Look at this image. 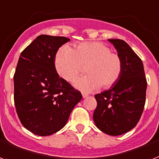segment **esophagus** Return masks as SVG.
<instances>
[{"instance_id":"esophagus-1","label":"esophagus","mask_w":159,"mask_h":159,"mask_svg":"<svg viewBox=\"0 0 159 159\" xmlns=\"http://www.w3.org/2000/svg\"><path fill=\"white\" fill-rule=\"evenodd\" d=\"M82 96H83V98H87L89 95L86 94V93H82Z\"/></svg>"}]
</instances>
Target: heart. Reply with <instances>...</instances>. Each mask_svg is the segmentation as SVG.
Instances as JSON below:
<instances>
[{"label": "heart", "mask_w": 159, "mask_h": 159, "mask_svg": "<svg viewBox=\"0 0 159 159\" xmlns=\"http://www.w3.org/2000/svg\"><path fill=\"white\" fill-rule=\"evenodd\" d=\"M54 66L58 75L68 82L75 80L86 66L88 75L74 83L77 89L85 92L100 87L103 89L113 87L123 70L121 57L102 42H84L75 45L74 49L62 46L56 53Z\"/></svg>", "instance_id": "b5f03b06"}]
</instances>
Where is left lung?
Masks as SVG:
<instances>
[{
    "label": "left lung",
    "instance_id": "left-lung-1",
    "mask_svg": "<svg viewBox=\"0 0 159 159\" xmlns=\"http://www.w3.org/2000/svg\"><path fill=\"white\" fill-rule=\"evenodd\" d=\"M123 61V70L113 87L94 96L97 107L93 120L109 135L126 133L139 122L144 111L147 80L141 59L125 41L109 39Z\"/></svg>",
    "mask_w": 159,
    "mask_h": 159
}]
</instances>
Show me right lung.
<instances>
[{
    "instance_id": "right-lung-1",
    "label": "right lung",
    "mask_w": 159,
    "mask_h": 159,
    "mask_svg": "<svg viewBox=\"0 0 159 159\" xmlns=\"http://www.w3.org/2000/svg\"><path fill=\"white\" fill-rule=\"evenodd\" d=\"M70 39L40 35L23 51L14 75V101L22 125L32 133L47 136L64 127L82 99L79 90L59 77L54 58Z\"/></svg>"
}]
</instances>
